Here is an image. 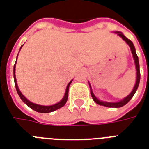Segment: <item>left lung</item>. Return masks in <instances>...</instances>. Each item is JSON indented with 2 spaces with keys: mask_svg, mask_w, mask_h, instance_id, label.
Instances as JSON below:
<instances>
[{
  "mask_svg": "<svg viewBox=\"0 0 149 149\" xmlns=\"http://www.w3.org/2000/svg\"><path fill=\"white\" fill-rule=\"evenodd\" d=\"M116 34L119 35L120 37H122V38L124 41H125V42L130 46L131 49V52H132V54H133V59H134V62H135V66H136V84H135V86L133 88V91H131V93L128 96H126L125 98H124L123 100H122L119 102H104V101H100V100H98L95 95L93 94V91L91 88V85L89 84V86H90V88H91V95L92 99L94 100L95 102H96L97 104L101 106H104V107H115V108H118V107H123L124 105H125L126 103L129 102V101L133 98V96L135 94V92L137 90V88L139 86L140 83V79H141V73H140V65H139V61H138V57L136 55V49H135V47L133 46V42H131L130 39H128L125 35H123L122 32H119V31H116Z\"/></svg>",
  "mask_w": 149,
  "mask_h": 149,
  "instance_id": "8db88e82",
  "label": "left lung"
}]
</instances>
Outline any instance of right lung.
<instances>
[{
    "label": "right lung",
    "mask_w": 149,
    "mask_h": 149,
    "mask_svg": "<svg viewBox=\"0 0 149 149\" xmlns=\"http://www.w3.org/2000/svg\"><path fill=\"white\" fill-rule=\"evenodd\" d=\"M22 47H23V46H22ZM22 47H20V49L22 48ZM17 57H18V55H17ZM16 60H17V58H16ZM16 63H15V65H14V68H13V76H14V81H15V86H16V91H17V93H18L19 96L20 97V99L23 100V102H24V103H26V104L30 108H31L32 110H34V111H37V112H38V113H49V112H53V111H56V110H58V109L61 108V107H62L65 106V104L66 102H67V100H68L69 85H70V84L72 83V80L69 83V84L67 85L65 93V95H64L63 99L61 100L59 102H58V103H56V104L52 106H42V105H38V104H35V103H33V102H31L28 100H27V99H26V97L22 94L21 91H19V89L17 83H16V74H15V71H16Z\"/></svg>",
    "instance_id": "1"
}]
</instances>
